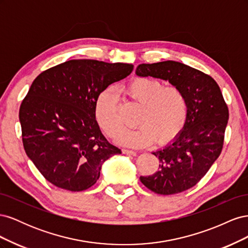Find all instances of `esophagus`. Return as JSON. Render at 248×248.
<instances>
[{
  "label": "esophagus",
  "mask_w": 248,
  "mask_h": 248,
  "mask_svg": "<svg viewBox=\"0 0 248 248\" xmlns=\"http://www.w3.org/2000/svg\"><path fill=\"white\" fill-rule=\"evenodd\" d=\"M123 154H126V155H132V156H137V152L136 151H131V150H127V149H123L122 150Z\"/></svg>",
  "instance_id": "obj_1"
}]
</instances>
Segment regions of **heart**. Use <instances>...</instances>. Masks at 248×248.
<instances>
[{
  "instance_id": "heart-1",
  "label": "heart",
  "mask_w": 248,
  "mask_h": 248,
  "mask_svg": "<svg viewBox=\"0 0 248 248\" xmlns=\"http://www.w3.org/2000/svg\"><path fill=\"white\" fill-rule=\"evenodd\" d=\"M130 101L140 106L136 129L126 130L114 94L104 91L97 97L95 116L108 136L120 145L145 147L156 140L164 144L176 138L183 129L188 116L186 95L177 86L164 87L158 79L136 78L122 89Z\"/></svg>"
}]
</instances>
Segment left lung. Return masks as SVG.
I'll return each mask as SVG.
<instances>
[{"label":"left lung","mask_w":248,"mask_h":248,"mask_svg":"<svg viewBox=\"0 0 248 248\" xmlns=\"http://www.w3.org/2000/svg\"><path fill=\"white\" fill-rule=\"evenodd\" d=\"M136 73L169 80L182 90L188 101L183 130L174 141L153 152L159 159V170L140 176V182L163 196L189 189L206 175L223 147L229 108L220 88L208 74L175 61L140 64Z\"/></svg>","instance_id":"1"}]
</instances>
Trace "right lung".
<instances>
[{
  "instance_id": "1",
  "label": "right lung",
  "mask_w": 248,
  "mask_h": 248,
  "mask_svg": "<svg viewBox=\"0 0 248 248\" xmlns=\"http://www.w3.org/2000/svg\"><path fill=\"white\" fill-rule=\"evenodd\" d=\"M133 65L70 60L41 72L19 108L25 151L48 182L82 191L99 179L103 162L121 150L95 119L97 97L128 77Z\"/></svg>"
}]
</instances>
